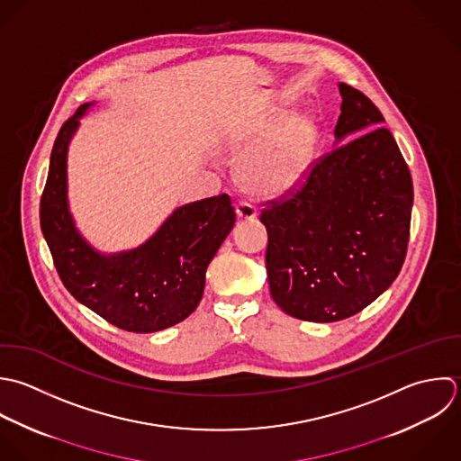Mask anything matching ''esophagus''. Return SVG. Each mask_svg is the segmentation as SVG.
<instances>
[{
    "mask_svg": "<svg viewBox=\"0 0 461 461\" xmlns=\"http://www.w3.org/2000/svg\"><path fill=\"white\" fill-rule=\"evenodd\" d=\"M235 213H237V217L239 219H246V221H249V219H255L257 217V208L253 206V204H249V203H237V206H235Z\"/></svg>",
    "mask_w": 461,
    "mask_h": 461,
    "instance_id": "1",
    "label": "esophagus"
}]
</instances>
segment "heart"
I'll return each instance as SVG.
<instances>
[{
  "instance_id": "obj_1",
  "label": "heart",
  "mask_w": 461,
  "mask_h": 461,
  "mask_svg": "<svg viewBox=\"0 0 461 461\" xmlns=\"http://www.w3.org/2000/svg\"><path fill=\"white\" fill-rule=\"evenodd\" d=\"M318 143L320 125L314 116L300 114L291 118L289 113H284L255 127L244 138L248 152L239 161L237 179L253 195H285L307 176Z\"/></svg>"
}]
</instances>
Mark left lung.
<instances>
[{
	"label": "left lung",
	"instance_id": "left-lung-1",
	"mask_svg": "<svg viewBox=\"0 0 461 461\" xmlns=\"http://www.w3.org/2000/svg\"><path fill=\"white\" fill-rule=\"evenodd\" d=\"M339 93L336 140L357 138L321 156L300 188L260 213L273 300L316 323L361 312L393 284L413 208L411 174L384 116L359 89L341 82Z\"/></svg>",
	"mask_w": 461,
	"mask_h": 461
}]
</instances>
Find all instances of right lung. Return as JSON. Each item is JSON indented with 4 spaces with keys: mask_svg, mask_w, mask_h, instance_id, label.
<instances>
[{
    "mask_svg": "<svg viewBox=\"0 0 461 461\" xmlns=\"http://www.w3.org/2000/svg\"><path fill=\"white\" fill-rule=\"evenodd\" d=\"M84 104L68 118L51 149L41 195V230L69 294L111 325L136 334L188 318L204 291L206 267L235 224L226 194L179 206L140 248L114 255L93 249L68 208L66 158Z\"/></svg>",
    "mask_w": 461,
    "mask_h": 461,
    "instance_id": "obj_1",
    "label": "right lung"
}]
</instances>
